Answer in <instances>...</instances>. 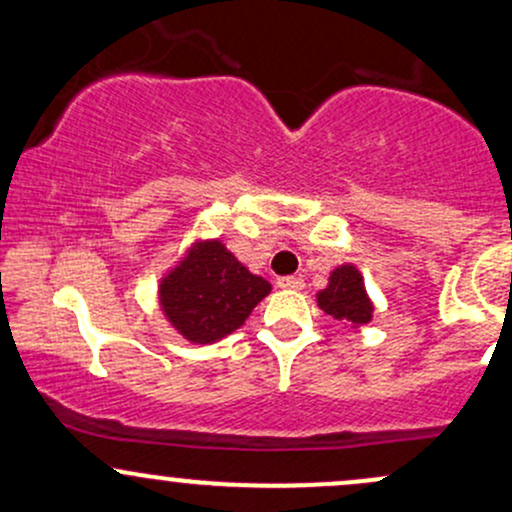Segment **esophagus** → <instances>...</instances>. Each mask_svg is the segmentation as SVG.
<instances>
[{"label": "esophagus", "instance_id": "esophagus-1", "mask_svg": "<svg viewBox=\"0 0 512 512\" xmlns=\"http://www.w3.org/2000/svg\"><path fill=\"white\" fill-rule=\"evenodd\" d=\"M276 286L286 291H296L303 289V279L301 276H279V279H276Z\"/></svg>", "mask_w": 512, "mask_h": 512}]
</instances>
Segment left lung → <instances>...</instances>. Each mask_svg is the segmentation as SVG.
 <instances>
[{
    "label": "left lung",
    "instance_id": "1",
    "mask_svg": "<svg viewBox=\"0 0 512 512\" xmlns=\"http://www.w3.org/2000/svg\"><path fill=\"white\" fill-rule=\"evenodd\" d=\"M317 305L334 320L351 327L366 325L373 317V305H370L366 289H363L361 274L351 264H342V267L334 269L330 286L317 293Z\"/></svg>",
    "mask_w": 512,
    "mask_h": 512
}]
</instances>
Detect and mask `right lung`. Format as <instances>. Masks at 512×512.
<instances>
[{"label":"right lung","mask_w":512,"mask_h":512,"mask_svg":"<svg viewBox=\"0 0 512 512\" xmlns=\"http://www.w3.org/2000/svg\"><path fill=\"white\" fill-rule=\"evenodd\" d=\"M272 291L219 240L197 243L161 281V308L170 325L195 344H209L238 330Z\"/></svg>","instance_id":"1"}]
</instances>
